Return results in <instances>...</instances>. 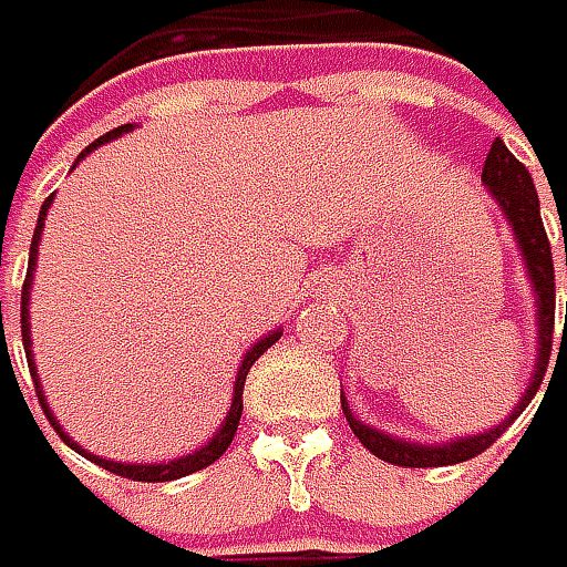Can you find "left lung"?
Listing matches in <instances>:
<instances>
[{"label":"left lung","mask_w":567,"mask_h":567,"mask_svg":"<svg viewBox=\"0 0 567 567\" xmlns=\"http://www.w3.org/2000/svg\"><path fill=\"white\" fill-rule=\"evenodd\" d=\"M482 183L487 195L497 202L501 215L507 217L511 230H514L516 250L523 256V269L529 279V291H533V305H536V362H533V375L526 382V391L519 394L516 408L504 416L497 426L482 430V433H468V436H452L443 443H414V440H401L391 436L379 426L362 423L359 416L350 411L347 394L340 391V404L343 414L350 420V430L359 436V443L372 455H379L382 462L391 465H404V468H436V465H455V462H468L478 452H484L516 416L523 414L533 401V394L539 391L546 365H549L551 352V330H555V269H551V247L543 227V215H539V195L529 169L516 159L514 153L504 147V141L497 137L491 144V153L484 159ZM567 262V252H565ZM565 330H567V305H565Z\"/></svg>","instance_id":"8db88e82"}]
</instances>
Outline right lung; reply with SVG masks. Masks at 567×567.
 Listing matches in <instances>:
<instances>
[{
    "label": "right lung",
    "mask_w": 567,
    "mask_h": 567,
    "mask_svg": "<svg viewBox=\"0 0 567 567\" xmlns=\"http://www.w3.org/2000/svg\"><path fill=\"white\" fill-rule=\"evenodd\" d=\"M127 131H134V124H121L115 131H109V134H102L95 144H89L83 153H80V159H83L85 153H92L95 147H102V144H109V141H115L121 134H127ZM76 159V163H80ZM53 205V195L41 205V215H38V227H34V240H31V252H28V276H24V288H21V343H24V355H28V369H31V379H34V391H38V401H41V408H44V414L51 420V426L60 433V440L70 446V450H76L80 455H85L89 462H95V465H102V468H109L112 475H121V478H131V482H176V478H185V475H192V472H202V468H208L212 462H217L227 446H230V440H234V433H237V423H240V414H244V384H247V372L252 369V362L262 355V352L269 350L279 337H282V327L279 330H272V333H266V337H259L256 343H252L250 350L244 352V359H240V369H237V379H234V398H230V411L224 416V423L217 426V433L202 446V450L188 452V455H179V458H169V462H115V458H102V455H95V452L83 450L73 436H66V430L60 426V420L53 416L51 404H48V394H44V384L38 379V365H34V350H31V285H34V266H38V244H41V234H44V220H48V208ZM0 327H2V315H0Z\"/></svg>",
    "instance_id": "right-lung-1"
}]
</instances>
